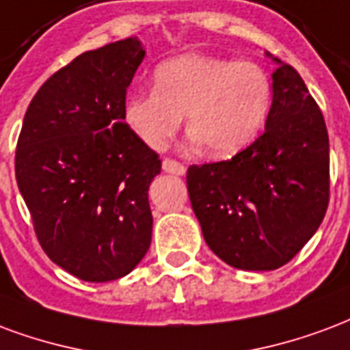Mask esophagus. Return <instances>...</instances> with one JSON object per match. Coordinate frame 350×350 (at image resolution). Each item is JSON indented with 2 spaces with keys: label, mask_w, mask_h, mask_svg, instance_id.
<instances>
[{
  "label": "esophagus",
  "mask_w": 350,
  "mask_h": 350,
  "mask_svg": "<svg viewBox=\"0 0 350 350\" xmlns=\"http://www.w3.org/2000/svg\"><path fill=\"white\" fill-rule=\"evenodd\" d=\"M163 170H165V172H170V174L183 176L187 168H185V165H182L180 161H176V159H163Z\"/></svg>",
  "instance_id": "esophagus-1"
}]
</instances>
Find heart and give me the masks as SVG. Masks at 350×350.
Wrapping results in <instances>:
<instances>
[{"instance_id": "1", "label": "heart", "mask_w": 350, "mask_h": 350, "mask_svg": "<svg viewBox=\"0 0 350 350\" xmlns=\"http://www.w3.org/2000/svg\"><path fill=\"white\" fill-rule=\"evenodd\" d=\"M273 103L267 70L252 61L185 53L154 70V89L126 98L124 122L152 150H165L185 115L191 139L228 157L260 135Z\"/></svg>"}]
</instances>
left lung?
Returning <instances> with one entry per match:
<instances>
[{"mask_svg":"<svg viewBox=\"0 0 350 350\" xmlns=\"http://www.w3.org/2000/svg\"><path fill=\"white\" fill-rule=\"evenodd\" d=\"M274 63L265 131L232 159L187 170L208 247L243 271H273L293 260L317 232L330 198L323 113L299 72Z\"/></svg>","mask_w":350,"mask_h":350,"instance_id":"left-lung-1","label":"left lung"}]
</instances>
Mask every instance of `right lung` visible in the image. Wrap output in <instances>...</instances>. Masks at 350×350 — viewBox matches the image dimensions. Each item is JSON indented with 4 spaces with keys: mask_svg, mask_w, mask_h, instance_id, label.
Returning <instances> with one entry per match:
<instances>
[{
    "mask_svg": "<svg viewBox=\"0 0 350 350\" xmlns=\"http://www.w3.org/2000/svg\"><path fill=\"white\" fill-rule=\"evenodd\" d=\"M144 53L129 37L77 55L38 89L18 137L16 182L38 243L85 282L126 276L152 241L161 159L124 122Z\"/></svg>",
    "mask_w": 350,
    "mask_h": 350,
    "instance_id": "right-lung-1",
    "label": "right lung"
}]
</instances>
